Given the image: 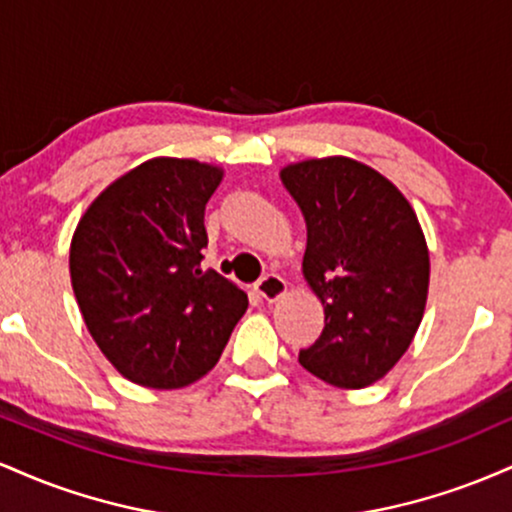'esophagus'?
I'll list each match as a JSON object with an SVG mask.
<instances>
[{
	"mask_svg": "<svg viewBox=\"0 0 512 512\" xmlns=\"http://www.w3.org/2000/svg\"><path fill=\"white\" fill-rule=\"evenodd\" d=\"M255 291L260 293V296L264 298V301H276V298H279L281 293L286 291V281L281 279L279 274L269 272V274H264L260 281H257V284H255Z\"/></svg>",
	"mask_w": 512,
	"mask_h": 512,
	"instance_id": "esophagus-1",
	"label": "esophagus"
}]
</instances>
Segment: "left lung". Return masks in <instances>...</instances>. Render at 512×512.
<instances>
[{
    "mask_svg": "<svg viewBox=\"0 0 512 512\" xmlns=\"http://www.w3.org/2000/svg\"><path fill=\"white\" fill-rule=\"evenodd\" d=\"M308 223L303 274L325 330L298 354L325 383L358 390L409 349L428 296L424 233L402 192L363 163L313 158L281 170Z\"/></svg>",
    "mask_w": 512,
    "mask_h": 512,
    "instance_id": "obj_1",
    "label": "left lung"
}]
</instances>
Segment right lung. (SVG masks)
<instances>
[{
    "label": "right lung",
    "instance_id": "1",
    "mask_svg": "<svg viewBox=\"0 0 512 512\" xmlns=\"http://www.w3.org/2000/svg\"><path fill=\"white\" fill-rule=\"evenodd\" d=\"M219 182L221 170L207 163L154 158L113 182L76 226V303L105 358L132 383H195L248 310L238 286L202 269L204 209Z\"/></svg>",
    "mask_w": 512,
    "mask_h": 512
}]
</instances>
